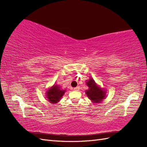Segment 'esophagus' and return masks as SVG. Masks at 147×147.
Instances as JSON below:
<instances>
[{
  "label": "esophagus",
  "mask_w": 147,
  "mask_h": 147,
  "mask_svg": "<svg viewBox=\"0 0 147 147\" xmlns=\"http://www.w3.org/2000/svg\"><path fill=\"white\" fill-rule=\"evenodd\" d=\"M79 90H80V87L79 86H77V87H76V88H74V91H79Z\"/></svg>",
  "instance_id": "obj_1"
}]
</instances>
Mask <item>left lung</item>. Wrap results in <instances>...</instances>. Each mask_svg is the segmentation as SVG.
I'll use <instances>...</instances> for the list:
<instances>
[{
    "instance_id": "obj_1",
    "label": "left lung",
    "mask_w": 147,
    "mask_h": 147,
    "mask_svg": "<svg viewBox=\"0 0 147 147\" xmlns=\"http://www.w3.org/2000/svg\"><path fill=\"white\" fill-rule=\"evenodd\" d=\"M86 84L88 86V89L86 90L85 93L92 103L99 104L105 99L106 97L105 90L98 86L92 77H90V79L86 81Z\"/></svg>"
}]
</instances>
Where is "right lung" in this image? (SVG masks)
<instances>
[{
  "mask_svg": "<svg viewBox=\"0 0 147 147\" xmlns=\"http://www.w3.org/2000/svg\"><path fill=\"white\" fill-rule=\"evenodd\" d=\"M65 92V90L61 89L60 86L54 85L47 90L45 95L48 101L51 104H54L61 100Z\"/></svg>",
  "mask_w": 147,
  "mask_h": 147,
  "instance_id": "1",
  "label": "right lung"
}]
</instances>
